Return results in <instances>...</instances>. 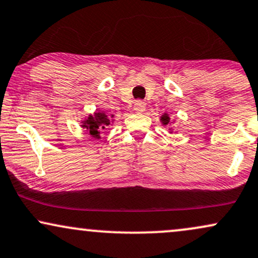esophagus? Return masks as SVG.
Segmentation results:
<instances>
[{"label":"esophagus","instance_id":"34e87169","mask_svg":"<svg viewBox=\"0 0 258 258\" xmlns=\"http://www.w3.org/2000/svg\"><path fill=\"white\" fill-rule=\"evenodd\" d=\"M133 108H135V110L137 111V113H143V111L145 110V108H147V103H145L144 101H136L135 102V105H133Z\"/></svg>","mask_w":258,"mask_h":258}]
</instances>
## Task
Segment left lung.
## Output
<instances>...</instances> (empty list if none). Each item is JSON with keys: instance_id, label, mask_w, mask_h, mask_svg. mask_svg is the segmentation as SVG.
Wrapping results in <instances>:
<instances>
[{"instance_id": "left-lung-1", "label": "left lung", "mask_w": 258, "mask_h": 258, "mask_svg": "<svg viewBox=\"0 0 258 258\" xmlns=\"http://www.w3.org/2000/svg\"><path fill=\"white\" fill-rule=\"evenodd\" d=\"M161 122H162V125L163 126H166V125H168V123L170 122V117H169V115L167 113H164L162 116H161ZM169 132L172 133V128H169Z\"/></svg>"}]
</instances>
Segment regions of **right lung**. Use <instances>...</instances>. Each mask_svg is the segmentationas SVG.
Returning a JSON list of instances; mask_svg holds the SVG:
<instances>
[{
	"mask_svg": "<svg viewBox=\"0 0 258 258\" xmlns=\"http://www.w3.org/2000/svg\"><path fill=\"white\" fill-rule=\"evenodd\" d=\"M114 121V115L110 114L108 115L105 111H95L94 114H90L88 117H85L82 121L83 128L86 130V132L95 139H101V133H103L107 127L110 126Z\"/></svg>",
	"mask_w": 258,
	"mask_h": 258,
	"instance_id": "1",
	"label": "right lung"
}]
</instances>
